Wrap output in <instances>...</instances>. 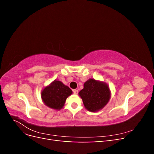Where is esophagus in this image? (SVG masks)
Masks as SVG:
<instances>
[{"label":"esophagus","instance_id":"1","mask_svg":"<svg viewBox=\"0 0 154 154\" xmlns=\"http://www.w3.org/2000/svg\"><path fill=\"white\" fill-rule=\"evenodd\" d=\"M73 92H74V94H78V91L77 89H74Z\"/></svg>","mask_w":154,"mask_h":154}]
</instances>
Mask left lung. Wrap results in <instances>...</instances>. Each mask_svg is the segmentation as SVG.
I'll use <instances>...</instances> for the list:
<instances>
[{
	"label": "left lung",
	"mask_w": 154,
	"mask_h": 154,
	"mask_svg": "<svg viewBox=\"0 0 154 154\" xmlns=\"http://www.w3.org/2000/svg\"><path fill=\"white\" fill-rule=\"evenodd\" d=\"M79 92L85 108L91 112L103 109L110 97L109 88L106 83L89 79Z\"/></svg>",
	"instance_id": "obj_1"
}]
</instances>
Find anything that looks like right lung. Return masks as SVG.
I'll use <instances>...</instances> for the list:
<instances>
[{
	"label": "right lung",
	"instance_id": "add662e5",
	"mask_svg": "<svg viewBox=\"0 0 154 154\" xmlns=\"http://www.w3.org/2000/svg\"><path fill=\"white\" fill-rule=\"evenodd\" d=\"M71 88L63 83L54 80L42 92L44 103L51 109L60 110L64 105L67 97L72 94Z\"/></svg>",
	"mask_w": 154,
	"mask_h": 154
}]
</instances>
